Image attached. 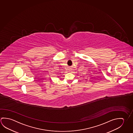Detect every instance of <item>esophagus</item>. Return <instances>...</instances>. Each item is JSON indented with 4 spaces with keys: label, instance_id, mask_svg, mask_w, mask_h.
<instances>
[{
    "label": "esophagus",
    "instance_id": "esophagus-1",
    "mask_svg": "<svg viewBox=\"0 0 133 133\" xmlns=\"http://www.w3.org/2000/svg\"><path fill=\"white\" fill-rule=\"evenodd\" d=\"M69 71H70V72H71V70H70Z\"/></svg>",
    "mask_w": 133,
    "mask_h": 133
}]
</instances>
